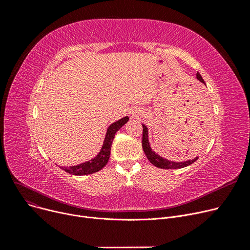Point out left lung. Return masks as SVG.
<instances>
[{"label": "left lung", "instance_id": "obj_1", "mask_svg": "<svg viewBox=\"0 0 250 250\" xmlns=\"http://www.w3.org/2000/svg\"><path fill=\"white\" fill-rule=\"evenodd\" d=\"M196 79H198V81H200L201 83L206 85L204 79L202 78V76L200 75L199 72L196 73ZM142 125H143V140H142L143 150H144V152H145L148 160L153 165H155L156 167L162 168V169H179V168L187 167V166L192 164L193 162H195L196 160L199 159V156H196L195 158H193V159H188V160H186V161L175 162V161L168 160V159L164 158V157L158 155L156 152H154L153 149L151 148L150 142H149V129H148V126L146 125H144V124H142Z\"/></svg>", "mask_w": 250, "mask_h": 250}]
</instances>
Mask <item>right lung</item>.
<instances>
[{"instance_id": "1", "label": "right lung", "mask_w": 250, "mask_h": 250, "mask_svg": "<svg viewBox=\"0 0 250 250\" xmlns=\"http://www.w3.org/2000/svg\"><path fill=\"white\" fill-rule=\"evenodd\" d=\"M129 120L128 116H125L121 120H118L114 123H112L106 129V134H105L104 140L102 147L99 151V153L92 158L89 161H86L84 163L78 164L75 166L71 167H61L62 170H64L65 172H68L73 175H88L95 173L99 171L100 169H102L105 165L107 164L109 156H110V150H111V145H112V141L114 139V136L116 132L120 129L122 126H124Z\"/></svg>"}]
</instances>
